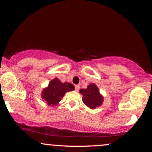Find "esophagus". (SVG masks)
I'll use <instances>...</instances> for the list:
<instances>
[{
    "label": "esophagus",
    "instance_id": "1",
    "mask_svg": "<svg viewBox=\"0 0 152 152\" xmlns=\"http://www.w3.org/2000/svg\"><path fill=\"white\" fill-rule=\"evenodd\" d=\"M80 89V86L79 85H75V91H78Z\"/></svg>",
    "mask_w": 152,
    "mask_h": 152
}]
</instances>
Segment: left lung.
Masks as SVG:
<instances>
[{
    "mask_svg": "<svg viewBox=\"0 0 152 152\" xmlns=\"http://www.w3.org/2000/svg\"><path fill=\"white\" fill-rule=\"evenodd\" d=\"M80 93L82 94V101L84 104L91 109H94L102 104L104 97L100 93L99 89L96 84H89L85 89H80Z\"/></svg>",
    "mask_w": 152,
    "mask_h": 152,
    "instance_id": "8db88e82",
    "label": "left lung"
}]
</instances>
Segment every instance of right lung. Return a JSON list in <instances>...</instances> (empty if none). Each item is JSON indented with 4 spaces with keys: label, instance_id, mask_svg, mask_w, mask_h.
Here are the masks:
<instances>
[{
    "label": "right lung",
    "instance_id": "obj_1",
    "mask_svg": "<svg viewBox=\"0 0 152 152\" xmlns=\"http://www.w3.org/2000/svg\"><path fill=\"white\" fill-rule=\"evenodd\" d=\"M74 90V86L71 83L61 82L60 80L55 78L49 82L47 87L42 90V99L49 106L53 107L58 104L66 92Z\"/></svg>",
    "mask_w": 152,
    "mask_h": 152
}]
</instances>
